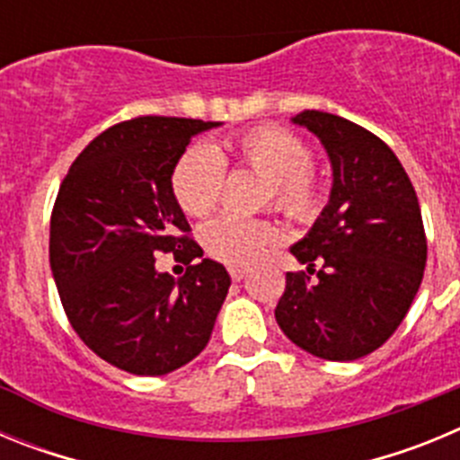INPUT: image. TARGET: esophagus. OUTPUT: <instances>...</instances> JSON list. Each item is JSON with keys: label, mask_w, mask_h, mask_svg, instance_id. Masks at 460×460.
I'll use <instances>...</instances> for the list:
<instances>
[{"label": "esophagus", "mask_w": 460, "mask_h": 460, "mask_svg": "<svg viewBox=\"0 0 460 460\" xmlns=\"http://www.w3.org/2000/svg\"><path fill=\"white\" fill-rule=\"evenodd\" d=\"M227 271H230V279L233 280H242L243 276L249 274V270H246V267H230Z\"/></svg>", "instance_id": "obj_1"}]
</instances>
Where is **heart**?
<instances>
[{
	"label": "heart",
	"mask_w": 460,
	"mask_h": 460,
	"mask_svg": "<svg viewBox=\"0 0 460 460\" xmlns=\"http://www.w3.org/2000/svg\"><path fill=\"white\" fill-rule=\"evenodd\" d=\"M237 164L267 180V200L290 221L313 223L323 214L327 186L311 165V149L302 137L280 126H255L234 137ZM227 164L211 145H193L174 164L170 186L189 217H205L217 207L226 186ZM280 239L267 218L223 214L202 227V243L211 258L226 265H249Z\"/></svg>",
	"instance_id": "obj_1"
}]
</instances>
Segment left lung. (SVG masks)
<instances>
[{
	"instance_id": "obj_1",
	"label": "left lung",
	"mask_w": 460,
	"mask_h": 460,
	"mask_svg": "<svg viewBox=\"0 0 460 460\" xmlns=\"http://www.w3.org/2000/svg\"><path fill=\"white\" fill-rule=\"evenodd\" d=\"M292 121L320 137L334 186L323 217L290 249L306 271L286 274L276 323L320 359H359L396 332L421 286L420 200L396 154L364 126L320 110Z\"/></svg>"
}]
</instances>
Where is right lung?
I'll use <instances>...</instances> for the list:
<instances>
[{
    "label": "right lung",
    "instance_id": "right-lung-1",
    "mask_svg": "<svg viewBox=\"0 0 460 460\" xmlns=\"http://www.w3.org/2000/svg\"><path fill=\"white\" fill-rule=\"evenodd\" d=\"M218 121L136 117L80 152L50 217V267L68 323L89 350L133 376H165L205 350L230 288L202 258L170 186L195 133ZM189 264L174 281L155 255Z\"/></svg>",
    "mask_w": 460,
    "mask_h": 460
}]
</instances>
